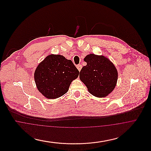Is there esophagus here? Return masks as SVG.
I'll list each match as a JSON object with an SVG mask.
<instances>
[{"label": "esophagus", "instance_id": "obj_1", "mask_svg": "<svg viewBox=\"0 0 151 151\" xmlns=\"http://www.w3.org/2000/svg\"><path fill=\"white\" fill-rule=\"evenodd\" d=\"M76 67H77V68H78V70H79V71H80V70H81V68H82V65H78L76 66Z\"/></svg>", "mask_w": 151, "mask_h": 151}]
</instances>
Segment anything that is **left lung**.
<instances>
[{
  "instance_id": "obj_1",
  "label": "left lung",
  "mask_w": 151,
  "mask_h": 151,
  "mask_svg": "<svg viewBox=\"0 0 151 151\" xmlns=\"http://www.w3.org/2000/svg\"><path fill=\"white\" fill-rule=\"evenodd\" d=\"M84 60L86 65L80 72V80L94 96L106 97L114 90L117 83L118 75L115 65L108 58L94 54L87 55Z\"/></svg>"
}]
</instances>
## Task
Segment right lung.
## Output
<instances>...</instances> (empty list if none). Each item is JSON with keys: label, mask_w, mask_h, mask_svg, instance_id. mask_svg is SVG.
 <instances>
[{"label": "right lung", "mask_w": 151, "mask_h": 151, "mask_svg": "<svg viewBox=\"0 0 151 151\" xmlns=\"http://www.w3.org/2000/svg\"><path fill=\"white\" fill-rule=\"evenodd\" d=\"M79 70L71 60L61 55L50 54L36 68L34 78L39 92L48 99H55L66 93Z\"/></svg>", "instance_id": "1"}]
</instances>
